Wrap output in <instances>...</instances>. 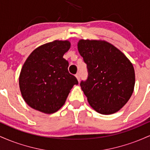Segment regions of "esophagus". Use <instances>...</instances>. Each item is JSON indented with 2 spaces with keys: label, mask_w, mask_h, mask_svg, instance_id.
I'll use <instances>...</instances> for the list:
<instances>
[{
  "label": "esophagus",
  "mask_w": 150,
  "mask_h": 150,
  "mask_svg": "<svg viewBox=\"0 0 150 150\" xmlns=\"http://www.w3.org/2000/svg\"><path fill=\"white\" fill-rule=\"evenodd\" d=\"M75 77H77V80L78 81H80V73H77L76 75H75Z\"/></svg>",
  "instance_id": "esophagus-1"
}]
</instances>
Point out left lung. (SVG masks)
Segmentation results:
<instances>
[{"instance_id":"1","label":"left lung","mask_w":150,"mask_h":150,"mask_svg":"<svg viewBox=\"0 0 150 150\" xmlns=\"http://www.w3.org/2000/svg\"><path fill=\"white\" fill-rule=\"evenodd\" d=\"M77 49L87 64L88 77L80 82L89 105L101 114H112L128 102L135 86L129 59L111 44L80 39Z\"/></svg>"}]
</instances>
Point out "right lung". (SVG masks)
<instances>
[{"label": "right lung", "instance_id": "obj_1", "mask_svg": "<svg viewBox=\"0 0 150 150\" xmlns=\"http://www.w3.org/2000/svg\"><path fill=\"white\" fill-rule=\"evenodd\" d=\"M69 41L56 40L34 49L22 66L19 85L24 100L30 107L44 113L61 108L78 82L70 74L68 61L63 55L69 50Z\"/></svg>", "mask_w": 150, "mask_h": 150}]
</instances>
